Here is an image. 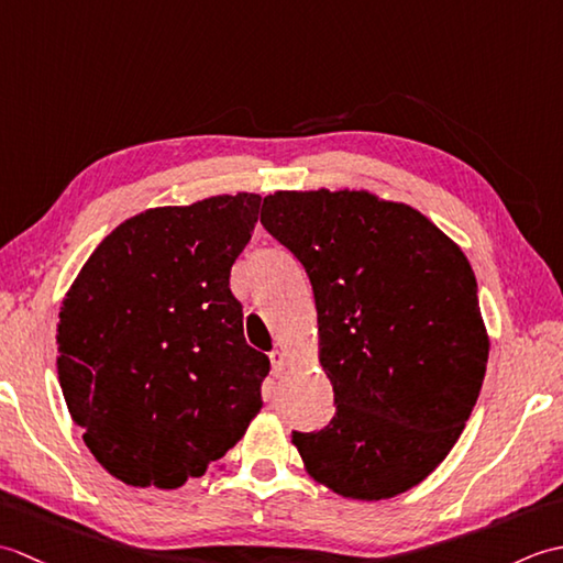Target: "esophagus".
<instances>
[{
  "label": "esophagus",
  "instance_id": "34e87169",
  "mask_svg": "<svg viewBox=\"0 0 563 563\" xmlns=\"http://www.w3.org/2000/svg\"><path fill=\"white\" fill-rule=\"evenodd\" d=\"M271 365H273L275 373H280V369H283L285 365H288V353L280 351V349H275V351L271 353Z\"/></svg>",
  "mask_w": 563,
  "mask_h": 563
}]
</instances>
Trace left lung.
<instances>
[{"instance_id": "1", "label": "left lung", "mask_w": 563, "mask_h": 563, "mask_svg": "<svg viewBox=\"0 0 563 563\" xmlns=\"http://www.w3.org/2000/svg\"><path fill=\"white\" fill-rule=\"evenodd\" d=\"M261 222L314 290L319 363L336 416L292 433L314 482L394 498L448 457L488 361L476 278L452 239L369 190H275Z\"/></svg>"}]
</instances>
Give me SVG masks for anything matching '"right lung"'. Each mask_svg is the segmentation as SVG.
Returning <instances> with one entry per match:
<instances>
[{
	"instance_id": "right-lung-1",
	"label": "right lung",
	"mask_w": 563,
	"mask_h": 563,
	"mask_svg": "<svg viewBox=\"0 0 563 563\" xmlns=\"http://www.w3.org/2000/svg\"><path fill=\"white\" fill-rule=\"evenodd\" d=\"M261 196L152 208L93 249L59 307L57 377L71 421L128 486L178 488L234 448L268 355L230 290Z\"/></svg>"
}]
</instances>
